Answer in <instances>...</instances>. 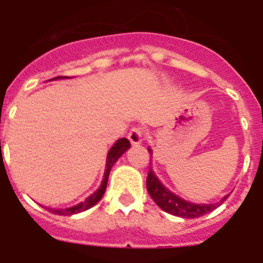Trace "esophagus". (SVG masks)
<instances>
[{"label": "esophagus", "mask_w": 263, "mask_h": 263, "mask_svg": "<svg viewBox=\"0 0 263 263\" xmlns=\"http://www.w3.org/2000/svg\"><path fill=\"white\" fill-rule=\"evenodd\" d=\"M143 136H145V132L141 126H134L133 129L130 130L129 134H127V138H129L130 143L132 145H138V143L142 142Z\"/></svg>", "instance_id": "1"}]
</instances>
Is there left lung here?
I'll list each match as a JSON object with an SVG mask.
<instances>
[{
    "label": "left lung",
    "mask_w": 263,
    "mask_h": 263,
    "mask_svg": "<svg viewBox=\"0 0 263 263\" xmlns=\"http://www.w3.org/2000/svg\"><path fill=\"white\" fill-rule=\"evenodd\" d=\"M148 153L152 154V150L148 148ZM146 187H147L148 195L152 196L153 200L155 201L159 208L166 211L167 213H171L174 216L184 218H196L200 216L206 215L212 212L218 205H221L228 196H225L220 203L215 204H194L190 201H185L179 196L170 192L162 183L158 180L155 174L153 173L152 168H148L147 179H146Z\"/></svg>",
    "instance_id": "8db88e82"
}]
</instances>
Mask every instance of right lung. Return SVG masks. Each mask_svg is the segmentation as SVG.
<instances>
[{"mask_svg": "<svg viewBox=\"0 0 263 263\" xmlns=\"http://www.w3.org/2000/svg\"><path fill=\"white\" fill-rule=\"evenodd\" d=\"M60 76L55 79H59ZM130 147V142L127 141L126 138H121L118 139L117 142L115 143V146L109 150L108 153V159H106V170H105V174H104V179H103V183L100 185V188L95 192L93 195H90L85 201H81L80 204L75 206H71V208H66V210H52V208H47L48 212L53 213V215H75V213H80L83 211H87L89 210L90 206H93L97 201L103 197L104 192L106 190V184H108V178H109V173H110V168L111 166L116 163V160L121 157V155L124 154L126 152L127 148Z\"/></svg>", "mask_w": 263, "mask_h": 263, "instance_id": "1", "label": "right lung"}]
</instances>
